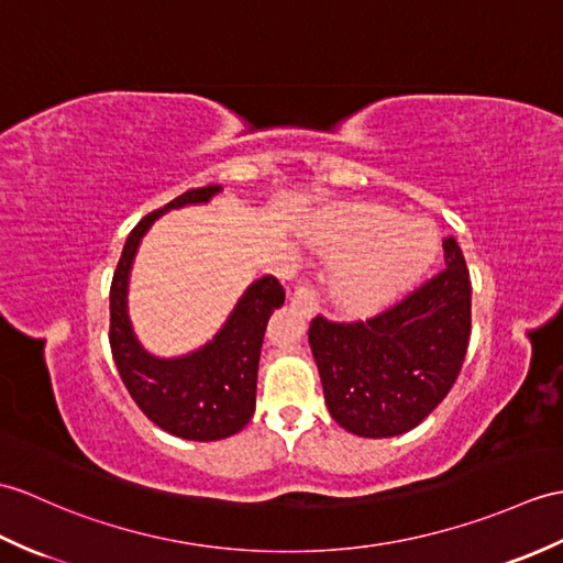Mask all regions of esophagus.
Listing matches in <instances>:
<instances>
[{
	"label": "esophagus",
	"mask_w": 563,
	"mask_h": 563,
	"mask_svg": "<svg viewBox=\"0 0 563 563\" xmlns=\"http://www.w3.org/2000/svg\"><path fill=\"white\" fill-rule=\"evenodd\" d=\"M290 302H292V307L302 311L307 319L317 317V313H319V299H317V292H313L311 285L295 287V292L290 295Z\"/></svg>",
	"instance_id": "1"
}]
</instances>
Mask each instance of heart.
<instances>
[{"label":"heart","mask_w":563,"mask_h":563,"mask_svg":"<svg viewBox=\"0 0 563 563\" xmlns=\"http://www.w3.org/2000/svg\"><path fill=\"white\" fill-rule=\"evenodd\" d=\"M307 238L325 254L345 256L333 273V295L355 313L396 302L420 283L439 254V232L431 222L374 203L321 213Z\"/></svg>","instance_id":"heart-1"}]
</instances>
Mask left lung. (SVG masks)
<instances>
[{
    "mask_svg": "<svg viewBox=\"0 0 563 563\" xmlns=\"http://www.w3.org/2000/svg\"><path fill=\"white\" fill-rule=\"evenodd\" d=\"M446 268L374 319L317 317L309 345L333 420L364 439L415 429L446 398L470 341V273L459 242L443 240Z\"/></svg>",
    "mask_w": 563,
    "mask_h": 563,
    "instance_id": "8db88e82",
    "label": "left lung"
}]
</instances>
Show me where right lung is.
Instances as JSON below:
<instances>
[{
	"instance_id": "obj_1",
	"label": "right lung",
	"mask_w": 563,
	"mask_h": 563,
	"mask_svg": "<svg viewBox=\"0 0 563 563\" xmlns=\"http://www.w3.org/2000/svg\"><path fill=\"white\" fill-rule=\"evenodd\" d=\"M220 189H189L143 218L129 232L110 287V347L126 390L153 424L189 441L228 439L252 420L261 345L271 313L285 302L283 285L273 276L254 280L213 341L181 357H155L139 343L126 292L139 244L153 222L175 208L208 203Z\"/></svg>"
}]
</instances>
